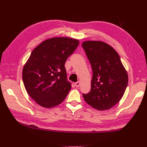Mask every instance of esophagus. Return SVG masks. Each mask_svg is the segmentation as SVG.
<instances>
[{"instance_id": "obj_1", "label": "esophagus", "mask_w": 147, "mask_h": 147, "mask_svg": "<svg viewBox=\"0 0 147 147\" xmlns=\"http://www.w3.org/2000/svg\"><path fill=\"white\" fill-rule=\"evenodd\" d=\"M74 85H75V86H76V87H79V86H80V82H76L75 83H74Z\"/></svg>"}]
</instances>
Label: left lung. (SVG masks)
<instances>
[{
    "label": "left lung",
    "instance_id": "obj_1",
    "mask_svg": "<svg viewBox=\"0 0 147 147\" xmlns=\"http://www.w3.org/2000/svg\"><path fill=\"white\" fill-rule=\"evenodd\" d=\"M91 64V90L83 94L87 104L98 111L112 108L123 97L128 83L127 72L119 55L109 45L100 41L82 43Z\"/></svg>",
    "mask_w": 147,
    "mask_h": 147
}]
</instances>
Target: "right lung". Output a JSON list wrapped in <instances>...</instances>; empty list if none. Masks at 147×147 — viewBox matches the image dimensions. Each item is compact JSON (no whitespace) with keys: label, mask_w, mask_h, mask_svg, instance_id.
<instances>
[{"label":"right lung","mask_w":147,"mask_h":147,"mask_svg":"<svg viewBox=\"0 0 147 147\" xmlns=\"http://www.w3.org/2000/svg\"><path fill=\"white\" fill-rule=\"evenodd\" d=\"M79 41L56 37L45 40L33 50L23 69V81L28 95L38 105L54 107L64 100L71 88L65 63Z\"/></svg>","instance_id":"obj_1"}]
</instances>
